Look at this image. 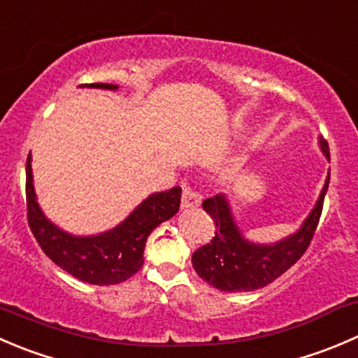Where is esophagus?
Segmentation results:
<instances>
[{"label": "esophagus", "mask_w": 358, "mask_h": 358, "mask_svg": "<svg viewBox=\"0 0 358 358\" xmlns=\"http://www.w3.org/2000/svg\"><path fill=\"white\" fill-rule=\"evenodd\" d=\"M201 206V194L185 187L182 194V210H196Z\"/></svg>", "instance_id": "34e87169"}]
</instances>
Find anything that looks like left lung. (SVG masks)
<instances>
[{
  "instance_id": "left-lung-1",
  "label": "left lung",
  "mask_w": 358,
  "mask_h": 358,
  "mask_svg": "<svg viewBox=\"0 0 358 358\" xmlns=\"http://www.w3.org/2000/svg\"><path fill=\"white\" fill-rule=\"evenodd\" d=\"M318 147L331 162L329 145L322 136H318ZM329 180L331 169L301 227L275 243H257L246 238L224 192L208 197L203 208L215 222V238L194 252L192 266L197 275L222 292H252L275 282L306 252L320 218Z\"/></svg>"
}]
</instances>
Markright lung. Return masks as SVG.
Masks as SVG:
<instances>
[{
	"label": "right lung",
	"mask_w": 358,
	"mask_h": 358,
	"mask_svg": "<svg viewBox=\"0 0 358 358\" xmlns=\"http://www.w3.org/2000/svg\"><path fill=\"white\" fill-rule=\"evenodd\" d=\"M89 89L117 91L113 83H91ZM31 154L26 164V197L29 227L38 245L61 269L91 285H117L143 266L147 238L157 225L175 217L182 187L145 197L120 224L98 234H73L50 220L38 203Z\"/></svg>",
	"instance_id": "1"
}]
</instances>
